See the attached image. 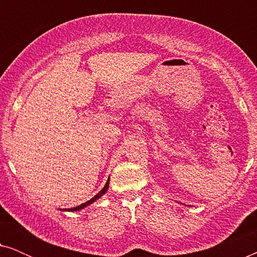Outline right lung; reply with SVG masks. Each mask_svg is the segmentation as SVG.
<instances>
[{"label":"right lung","instance_id":"obj_1","mask_svg":"<svg viewBox=\"0 0 257 257\" xmlns=\"http://www.w3.org/2000/svg\"><path fill=\"white\" fill-rule=\"evenodd\" d=\"M108 181H110V179H108L107 180V182L106 184H105V186H104V188L101 189V191L98 193V194H96L93 196L92 199H90L89 201H86V202H84V203H82V205H79V206H77V207H73V208H69V209H65V210H69V212H76V210H79V209H83L84 207H86V206H89V205H91V203L92 202H94L96 201L97 199H99L101 195H104L105 193H106V191H107V188H108Z\"/></svg>","mask_w":257,"mask_h":257}]
</instances>
